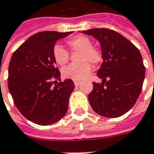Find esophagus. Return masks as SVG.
Segmentation results:
<instances>
[{"mask_svg":"<svg viewBox=\"0 0 154 154\" xmlns=\"http://www.w3.org/2000/svg\"><path fill=\"white\" fill-rule=\"evenodd\" d=\"M74 86H78L80 84V81H78V80H74Z\"/></svg>","mask_w":154,"mask_h":154,"instance_id":"esophagus-1","label":"esophagus"}]
</instances>
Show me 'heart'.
Segmentation results:
<instances>
[{
	"label": "heart",
	"instance_id": "1",
	"mask_svg": "<svg viewBox=\"0 0 154 154\" xmlns=\"http://www.w3.org/2000/svg\"><path fill=\"white\" fill-rule=\"evenodd\" d=\"M68 47L72 51H79L76 56L78 63L70 64L62 69L63 77L73 80H81L86 78L91 73V62L92 65H97L101 61L100 52L92 46V42L86 36H77L69 39ZM53 59L57 65L63 66L68 62L69 55L68 51L61 45H56L52 51Z\"/></svg>",
	"mask_w": 154,
	"mask_h": 154
}]
</instances>
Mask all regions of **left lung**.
I'll return each mask as SVG.
<instances>
[{
	"mask_svg": "<svg viewBox=\"0 0 154 154\" xmlns=\"http://www.w3.org/2000/svg\"><path fill=\"white\" fill-rule=\"evenodd\" d=\"M82 32L99 42L103 58L97 73L102 83H92L89 103L102 116L115 118L124 115L136 103L145 79V67L139 50L113 30L93 28Z\"/></svg>",
	"mask_w": 154,
	"mask_h": 154,
	"instance_id": "8db88e82",
	"label": "left lung"
}]
</instances>
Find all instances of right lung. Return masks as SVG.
Instances as JSON below:
<instances>
[{"label": "right lung", "mask_w": 154, "mask_h": 154, "mask_svg": "<svg viewBox=\"0 0 154 154\" xmlns=\"http://www.w3.org/2000/svg\"><path fill=\"white\" fill-rule=\"evenodd\" d=\"M73 32H41L32 35L14 51L8 67V89L14 104L29 121L51 125L66 115L74 89L72 80H60L52 51L59 39ZM55 86H53V83Z\"/></svg>", "instance_id": "obj_1"}]
</instances>
